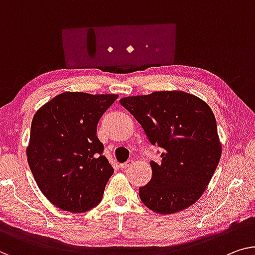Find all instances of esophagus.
<instances>
[{
	"label": "esophagus",
	"instance_id": "34e87169",
	"mask_svg": "<svg viewBox=\"0 0 255 255\" xmlns=\"http://www.w3.org/2000/svg\"><path fill=\"white\" fill-rule=\"evenodd\" d=\"M132 164H134V161H132L131 159H129V160H127L126 162H124V164H121L120 167L124 169V168H127V167H129V166H131Z\"/></svg>",
	"mask_w": 255,
	"mask_h": 255
}]
</instances>
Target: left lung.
I'll use <instances>...</instances> for the list:
<instances>
[{
	"label": "left lung",
	"instance_id": "8db88e82",
	"mask_svg": "<svg viewBox=\"0 0 255 255\" xmlns=\"http://www.w3.org/2000/svg\"><path fill=\"white\" fill-rule=\"evenodd\" d=\"M120 104L138 121L152 145L164 151L159 164L150 162L151 181L139 188L143 204L159 214H173L195 204L222 153L210 106L180 90L124 97Z\"/></svg>",
	"mask_w": 255,
	"mask_h": 255
}]
</instances>
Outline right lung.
Masks as SVG:
<instances>
[{
	"label": "right lung",
	"instance_id": "add662e5",
	"mask_svg": "<svg viewBox=\"0 0 255 255\" xmlns=\"http://www.w3.org/2000/svg\"><path fill=\"white\" fill-rule=\"evenodd\" d=\"M118 95L62 93L33 117L27 161L37 187L60 210L97 206L113 167L102 155L97 124Z\"/></svg>",
	"mask_w": 255,
	"mask_h": 255
}]
</instances>
